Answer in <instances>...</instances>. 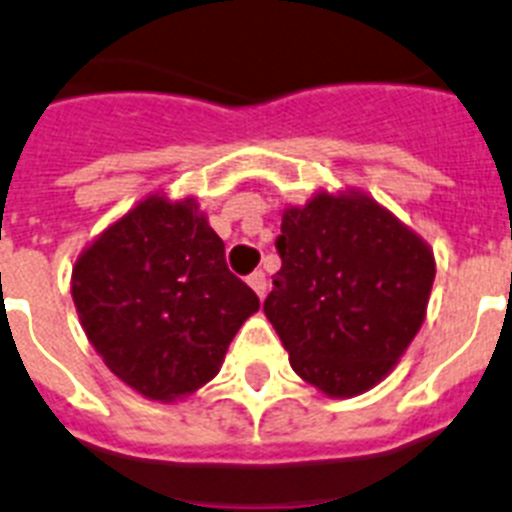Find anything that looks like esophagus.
<instances>
[{"label": "esophagus", "mask_w": 512, "mask_h": 512, "mask_svg": "<svg viewBox=\"0 0 512 512\" xmlns=\"http://www.w3.org/2000/svg\"><path fill=\"white\" fill-rule=\"evenodd\" d=\"M248 285L253 287V292L259 295L261 300L266 298V287H269V282H266V274L264 272H253L251 277H248Z\"/></svg>", "instance_id": "obj_1"}]
</instances>
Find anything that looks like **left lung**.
<instances>
[{"label":"left lung","mask_w":512,"mask_h":512,"mask_svg":"<svg viewBox=\"0 0 512 512\" xmlns=\"http://www.w3.org/2000/svg\"><path fill=\"white\" fill-rule=\"evenodd\" d=\"M282 269L264 313L292 370L331 399L386 378L427 316L435 256L425 238L360 189L285 207Z\"/></svg>","instance_id":"1"}]
</instances>
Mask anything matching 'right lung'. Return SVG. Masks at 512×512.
<instances>
[{
  "instance_id": "obj_1",
  "label": "right lung",
  "mask_w": 512,
  "mask_h": 512,
  "mask_svg": "<svg viewBox=\"0 0 512 512\" xmlns=\"http://www.w3.org/2000/svg\"><path fill=\"white\" fill-rule=\"evenodd\" d=\"M87 339L119 381L152 401H178L220 373L256 292L225 264V243L194 196H144L72 266Z\"/></svg>"
}]
</instances>
